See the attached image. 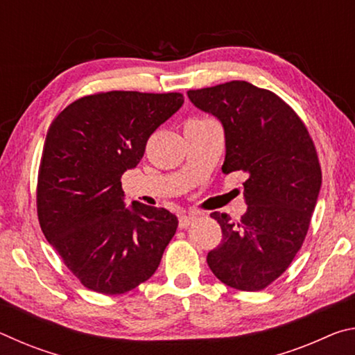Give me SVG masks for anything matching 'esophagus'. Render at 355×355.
<instances>
[{
	"mask_svg": "<svg viewBox=\"0 0 355 355\" xmlns=\"http://www.w3.org/2000/svg\"><path fill=\"white\" fill-rule=\"evenodd\" d=\"M197 219L196 214H182L178 219V225L182 228H186L189 224H192Z\"/></svg>",
	"mask_w": 355,
	"mask_h": 355,
	"instance_id": "obj_1",
	"label": "esophagus"
}]
</instances>
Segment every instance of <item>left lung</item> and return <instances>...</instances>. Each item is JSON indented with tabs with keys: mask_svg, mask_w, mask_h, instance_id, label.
I'll use <instances>...</instances> for the list:
<instances>
[{
	"mask_svg": "<svg viewBox=\"0 0 355 355\" xmlns=\"http://www.w3.org/2000/svg\"><path fill=\"white\" fill-rule=\"evenodd\" d=\"M188 97L224 127L222 172L248 175L241 220L211 214L222 241L208 252V266L235 290H263L286 271L307 235L321 189L315 144L284 100L248 81L188 91Z\"/></svg>",
	"mask_w": 355,
	"mask_h": 355,
	"instance_id": "left-lung-1",
	"label": "left lung"
}]
</instances>
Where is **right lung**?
<instances>
[{"label": "right lung", "mask_w": 355, "mask_h": 355, "mask_svg": "<svg viewBox=\"0 0 355 355\" xmlns=\"http://www.w3.org/2000/svg\"><path fill=\"white\" fill-rule=\"evenodd\" d=\"M183 103L178 92H101L73 101L50 125L37 177L40 228L89 290L131 291L155 274L175 235V214L125 205L120 178Z\"/></svg>", "instance_id": "obj_1"}]
</instances>
